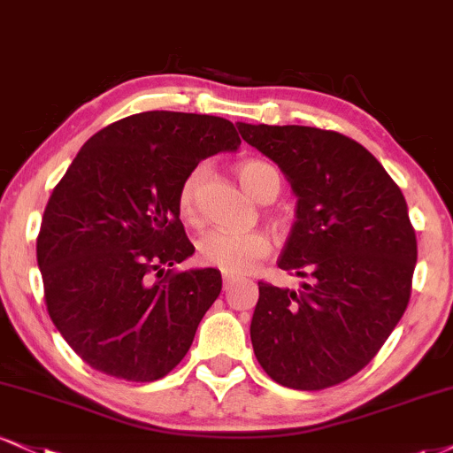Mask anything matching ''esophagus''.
Masks as SVG:
<instances>
[{
	"label": "esophagus",
	"instance_id": "obj_1",
	"mask_svg": "<svg viewBox=\"0 0 453 453\" xmlns=\"http://www.w3.org/2000/svg\"><path fill=\"white\" fill-rule=\"evenodd\" d=\"M233 283H235V277H231V275L222 277V286H225V289H231Z\"/></svg>",
	"mask_w": 453,
	"mask_h": 453
}]
</instances>
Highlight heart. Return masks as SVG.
Instances as JSON below:
<instances>
[{
	"label": "heart",
	"mask_w": 453,
	"mask_h": 453,
	"mask_svg": "<svg viewBox=\"0 0 453 453\" xmlns=\"http://www.w3.org/2000/svg\"><path fill=\"white\" fill-rule=\"evenodd\" d=\"M239 180L254 199H262L273 180H279L277 170L269 161L245 159L237 167ZM205 176V165H197L184 178L178 191V211L184 220L193 222L197 218V195L201 180ZM271 252V239L262 231H228L211 228L197 242V254L203 265L214 266L225 275H245Z\"/></svg>",
	"instance_id": "heart-1"
}]
</instances>
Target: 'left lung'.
<instances>
[{"instance_id": "obj_1", "label": "left lung", "mask_w": 453, "mask_h": 453, "mask_svg": "<svg viewBox=\"0 0 453 453\" xmlns=\"http://www.w3.org/2000/svg\"><path fill=\"white\" fill-rule=\"evenodd\" d=\"M296 195L277 266L298 289L260 281L250 336L273 380L321 390L361 372L410 303L418 245L403 193L365 147L306 126L237 124Z\"/></svg>"}]
</instances>
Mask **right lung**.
Wrapping results in <instances>:
<instances>
[{"instance_id":"1","label":"right lung","mask_w":453,"mask_h":453,"mask_svg":"<svg viewBox=\"0 0 453 453\" xmlns=\"http://www.w3.org/2000/svg\"><path fill=\"white\" fill-rule=\"evenodd\" d=\"M239 144L222 117L147 111L94 134L56 184L37 265L50 319L94 370L153 382L191 349L222 277L167 271L195 252L178 191L199 161Z\"/></svg>"}]
</instances>
